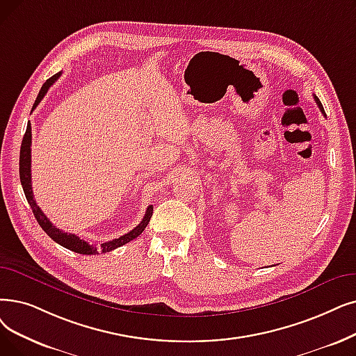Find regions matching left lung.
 I'll return each instance as SVG.
<instances>
[{"label":"left lung","mask_w":356,"mask_h":356,"mask_svg":"<svg viewBox=\"0 0 356 356\" xmlns=\"http://www.w3.org/2000/svg\"><path fill=\"white\" fill-rule=\"evenodd\" d=\"M314 100H316V103H317V106L320 107V111H321V113L324 115V116H326V113H324V109H323V104H321V102L318 100V97L317 96H314Z\"/></svg>","instance_id":"left-lung-1"}]
</instances>
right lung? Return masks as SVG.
<instances>
[{
	"label": "right lung",
	"mask_w": 356,
	"mask_h": 356,
	"mask_svg": "<svg viewBox=\"0 0 356 356\" xmlns=\"http://www.w3.org/2000/svg\"><path fill=\"white\" fill-rule=\"evenodd\" d=\"M59 75H60V72L52 75L49 80H46V83L42 86L39 95H38V97L35 100V104L32 107V111L36 109V106L44 97L46 92H48L49 87L59 79ZM30 145H32V127H30V123H27V129H26V134L23 136V143H22V148H20V181H22V186H23V191H24L27 202H29L30 208H32V211H33L35 218L38 220L39 225L42 227V229L44 231V233L48 234L55 243L65 247V249H68V250H72V252L80 253V254H99V253L112 252V250L118 249V247L132 241L134 238H136L145 229V227L148 225L151 216H152V205H149L147 208L143 221L138 224L134 229H131L128 234L120 236L119 238H115V240H111V241H106V243H103L100 245L90 244V243L81 240L79 236L71 234V233H65V231H60L59 228H56L48 220V216H46L42 212V209L38 207L36 200L33 197L32 173H30V172H32V170H30V164H32V154H30V151H32V148H30Z\"/></svg>",
	"instance_id": "1"
}]
</instances>
